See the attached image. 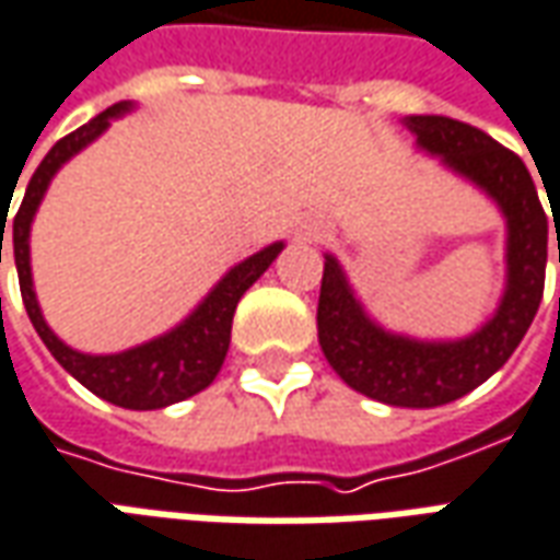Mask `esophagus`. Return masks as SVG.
<instances>
[{"instance_id": "34e87169", "label": "esophagus", "mask_w": 560, "mask_h": 560, "mask_svg": "<svg viewBox=\"0 0 560 560\" xmlns=\"http://www.w3.org/2000/svg\"><path fill=\"white\" fill-rule=\"evenodd\" d=\"M306 236H308V240H320V230H308Z\"/></svg>"}]
</instances>
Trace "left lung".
I'll list each match as a JSON object with an SVG mask.
<instances>
[{"mask_svg": "<svg viewBox=\"0 0 560 560\" xmlns=\"http://www.w3.org/2000/svg\"><path fill=\"white\" fill-rule=\"evenodd\" d=\"M416 144L485 190L506 218V291L476 334L428 342L378 327L354 296L334 254L324 260L318 342L348 388L388 406L430 409L452 402L498 373L527 334L546 284L549 221L518 154L488 132L443 115H409ZM560 264V236H558Z\"/></svg>", "mask_w": 560, "mask_h": 560, "instance_id": "8db88e82", "label": "left lung"}]
</instances>
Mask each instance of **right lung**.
I'll list each match as a JSON object with an SVG mask.
<instances>
[{
  "label": "right lung",
  "mask_w": 560,
  "mask_h": 560,
  "mask_svg": "<svg viewBox=\"0 0 560 560\" xmlns=\"http://www.w3.org/2000/svg\"><path fill=\"white\" fill-rule=\"evenodd\" d=\"M132 103H117L105 108L103 115L88 120L75 132L62 136L60 142L48 151V158L38 163L33 172L26 194L18 214H14V230H11V245H14V264H18V279H21V296L26 315L33 320L35 334L42 336V342L60 361L66 373H72L88 390L96 397L124 406V409H163L170 402L187 400L202 388H209L214 375L221 370L230 348V327H233V312L242 293L260 279L284 248V242H272L264 252L252 254L248 260H242L226 272L224 279L214 284L209 296L187 315L178 327H172L170 334L158 336L144 346L127 348L117 354H84L62 342L60 336L50 330L33 291V269H30V226L33 218L45 199L50 178L57 175L66 160H72L88 148L93 139H100L108 124L117 115L130 112ZM2 221H8L2 214ZM5 233V224H2ZM2 233H0V264H2Z\"/></svg>",
  "instance_id": "1"
}]
</instances>
